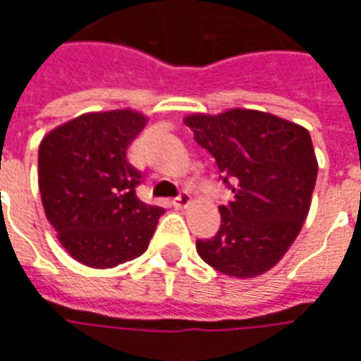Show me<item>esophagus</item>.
I'll use <instances>...</instances> for the list:
<instances>
[{
	"label": "esophagus",
	"mask_w": 361,
	"mask_h": 361,
	"mask_svg": "<svg viewBox=\"0 0 361 361\" xmlns=\"http://www.w3.org/2000/svg\"><path fill=\"white\" fill-rule=\"evenodd\" d=\"M189 203H191V195H189L188 191H181L180 195L173 199V207H176V209H183V207H188Z\"/></svg>",
	"instance_id": "obj_1"
}]
</instances>
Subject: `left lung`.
Wrapping results in <instances>:
<instances>
[{
	"instance_id": "1",
	"label": "left lung",
	"mask_w": 361,
	"mask_h": 361,
	"mask_svg": "<svg viewBox=\"0 0 361 361\" xmlns=\"http://www.w3.org/2000/svg\"><path fill=\"white\" fill-rule=\"evenodd\" d=\"M232 189L220 204V228L197 240V253L212 269L253 279L279 263L307 219L317 180V158L307 129L257 110L185 118Z\"/></svg>"
}]
</instances>
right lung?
I'll use <instances>...</instances> for the list:
<instances>
[{"instance_id":"obj_1","label":"right lung","mask_w":361,"mask_h":361,"mask_svg":"<svg viewBox=\"0 0 361 361\" xmlns=\"http://www.w3.org/2000/svg\"><path fill=\"white\" fill-rule=\"evenodd\" d=\"M147 126L131 110L85 114L46 135L38 188L46 219L79 263L111 269L147 251L164 209L139 201L127 149Z\"/></svg>"}]
</instances>
